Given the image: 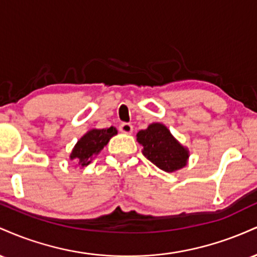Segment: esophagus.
<instances>
[{
	"instance_id": "esophagus-1",
	"label": "esophagus",
	"mask_w": 257,
	"mask_h": 257,
	"mask_svg": "<svg viewBox=\"0 0 257 257\" xmlns=\"http://www.w3.org/2000/svg\"><path fill=\"white\" fill-rule=\"evenodd\" d=\"M119 131L122 133H124V134H132L133 125L131 124V123H122V124L119 125Z\"/></svg>"
}]
</instances>
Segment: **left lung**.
I'll return each mask as SVG.
<instances>
[{
    "label": "left lung",
    "instance_id": "left-lung-1",
    "mask_svg": "<svg viewBox=\"0 0 257 257\" xmlns=\"http://www.w3.org/2000/svg\"><path fill=\"white\" fill-rule=\"evenodd\" d=\"M137 140L144 146V156L164 172H176L187 164L188 150L162 123H152L145 131L139 132Z\"/></svg>",
    "mask_w": 257,
    "mask_h": 257
}]
</instances>
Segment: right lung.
Returning a JSON list of instances; mask_svg holds the SVG:
<instances>
[{
    "mask_svg": "<svg viewBox=\"0 0 257 257\" xmlns=\"http://www.w3.org/2000/svg\"><path fill=\"white\" fill-rule=\"evenodd\" d=\"M116 134L117 129L113 126L107 129H91L77 141L70 155V159L78 166H88Z\"/></svg>",
    "mask_w": 257,
    "mask_h": 257,
    "instance_id": "add662e5",
    "label": "right lung"
}]
</instances>
